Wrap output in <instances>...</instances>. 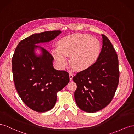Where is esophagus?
Here are the masks:
<instances>
[{
	"instance_id": "34e87169",
	"label": "esophagus",
	"mask_w": 134,
	"mask_h": 134,
	"mask_svg": "<svg viewBox=\"0 0 134 134\" xmlns=\"http://www.w3.org/2000/svg\"><path fill=\"white\" fill-rule=\"evenodd\" d=\"M72 78H73V74H72V73H69V79H70V80H72Z\"/></svg>"
}]
</instances>
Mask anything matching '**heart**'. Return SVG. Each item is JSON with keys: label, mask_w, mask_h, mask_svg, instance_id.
I'll use <instances>...</instances> for the list:
<instances>
[{"label": "heart", "mask_w": 134, "mask_h": 134, "mask_svg": "<svg viewBox=\"0 0 134 134\" xmlns=\"http://www.w3.org/2000/svg\"><path fill=\"white\" fill-rule=\"evenodd\" d=\"M59 47L52 50L56 64L61 68L68 64V56H70L71 65L78 71L91 67L98 59L100 51L98 40L90 34H74L65 36L58 43Z\"/></svg>", "instance_id": "1"}]
</instances>
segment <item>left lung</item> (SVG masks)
Returning <instances> with one entry per match:
<instances>
[{
  "instance_id": "obj_1",
  "label": "left lung",
  "mask_w": 134,
  "mask_h": 134,
  "mask_svg": "<svg viewBox=\"0 0 134 134\" xmlns=\"http://www.w3.org/2000/svg\"><path fill=\"white\" fill-rule=\"evenodd\" d=\"M102 36V50L96 63L73 77L77 85L76 103L89 113L98 111L111 102L119 82L117 55L109 39L104 35Z\"/></svg>"
}]
</instances>
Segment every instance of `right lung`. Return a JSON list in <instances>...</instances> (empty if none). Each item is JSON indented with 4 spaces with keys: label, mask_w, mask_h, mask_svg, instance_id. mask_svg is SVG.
I'll use <instances>...</instances> for the list:
<instances>
[{
    "label": "right lung",
    "mask_w": 134,
    "mask_h": 134,
    "mask_svg": "<svg viewBox=\"0 0 134 134\" xmlns=\"http://www.w3.org/2000/svg\"><path fill=\"white\" fill-rule=\"evenodd\" d=\"M62 31L35 34L22 40L12 58V71L15 87L23 102L32 110L44 112L53 108L56 93L69 82V73L54 69L50 52L36 44L50 42ZM36 48L42 54L37 55Z\"/></svg>",
    "instance_id": "right-lung-1"
}]
</instances>
